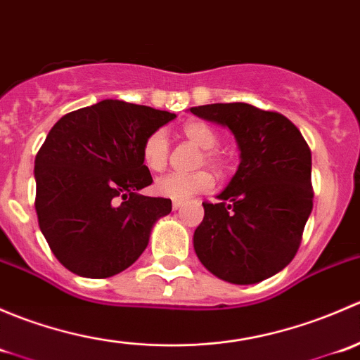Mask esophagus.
Instances as JSON below:
<instances>
[{
    "mask_svg": "<svg viewBox=\"0 0 360 360\" xmlns=\"http://www.w3.org/2000/svg\"><path fill=\"white\" fill-rule=\"evenodd\" d=\"M183 203H184V202H181V200H174V202H172V209H174V210L181 209V207H183Z\"/></svg>",
    "mask_w": 360,
    "mask_h": 360,
    "instance_id": "1",
    "label": "esophagus"
}]
</instances>
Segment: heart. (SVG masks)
I'll return each mask as SVG.
<instances>
[{
	"mask_svg": "<svg viewBox=\"0 0 360 360\" xmlns=\"http://www.w3.org/2000/svg\"><path fill=\"white\" fill-rule=\"evenodd\" d=\"M181 134L200 148L202 155L198 158V165L207 163L210 169L223 172L228 167V157L221 150H217V136L207 123L200 120L184 123ZM143 163L150 172H162L169 162V141L162 130H155L144 139L143 150H141ZM214 177L209 170H197L190 174H169L163 176L155 183V191L160 197L172 198V200H186L193 195L205 193L212 190Z\"/></svg>",
	"mask_w": 360,
	"mask_h": 360,
	"instance_id": "b5f03b06",
	"label": "heart"
}]
</instances>
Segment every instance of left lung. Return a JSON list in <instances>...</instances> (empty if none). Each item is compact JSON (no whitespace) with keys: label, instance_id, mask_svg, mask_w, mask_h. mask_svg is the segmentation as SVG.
I'll use <instances>...</instances> for the list:
<instances>
[{"label":"left lung","instance_id":"1","mask_svg":"<svg viewBox=\"0 0 360 360\" xmlns=\"http://www.w3.org/2000/svg\"><path fill=\"white\" fill-rule=\"evenodd\" d=\"M228 127L240 163L217 203L203 202L193 248L207 270L231 284H256L296 256L314 207L311 153L284 115L245 103L191 108Z\"/></svg>","mask_w":360,"mask_h":360}]
</instances>
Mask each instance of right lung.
Segmentation results:
<instances>
[{
    "instance_id": "1",
    "label": "right lung",
    "mask_w": 360,
    "mask_h": 360,
    "mask_svg": "<svg viewBox=\"0 0 360 360\" xmlns=\"http://www.w3.org/2000/svg\"><path fill=\"white\" fill-rule=\"evenodd\" d=\"M174 112L106 99L64 115L34 160L36 214L53 256L72 274L106 278L150 242L170 198L144 197L153 183L141 150Z\"/></svg>"
}]
</instances>
